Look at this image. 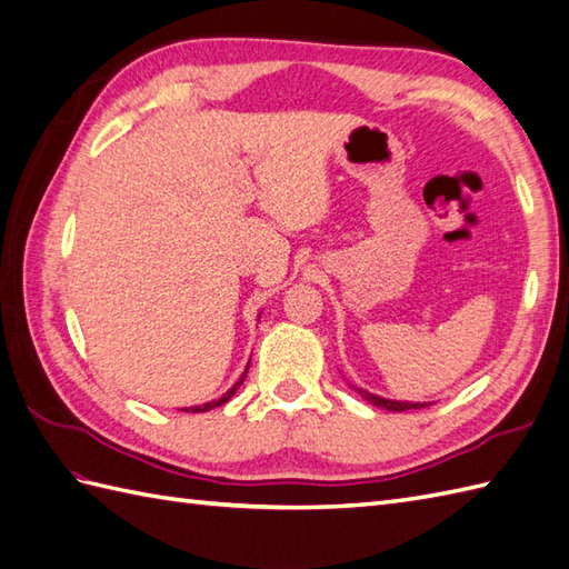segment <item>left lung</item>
Masks as SVG:
<instances>
[{
    "label": "left lung",
    "instance_id": "1",
    "mask_svg": "<svg viewBox=\"0 0 569 569\" xmlns=\"http://www.w3.org/2000/svg\"><path fill=\"white\" fill-rule=\"evenodd\" d=\"M352 389L362 396L367 403L377 406V408H383V410H391V412H406V410H420V408H427L432 403H410V400H389V398H381L377 393H369L365 389H357V386H352Z\"/></svg>",
    "mask_w": 569,
    "mask_h": 569
}]
</instances>
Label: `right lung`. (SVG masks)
I'll return each instance as SVG.
<instances>
[{"label": "right lung", "instance_id": "right-lung-1", "mask_svg": "<svg viewBox=\"0 0 569 569\" xmlns=\"http://www.w3.org/2000/svg\"><path fill=\"white\" fill-rule=\"evenodd\" d=\"M248 365H251V362H248ZM246 373H248V367H246V371L241 373V379L237 381V383H233L231 386V389L224 393V396H221V398H217V400H210V403H204V406H196V408H183V412H207V410H212V408H219V406H224L227 403V400L233 396V393H237L239 391V386L243 383V379H246Z\"/></svg>", "mask_w": 569, "mask_h": 569}]
</instances>
